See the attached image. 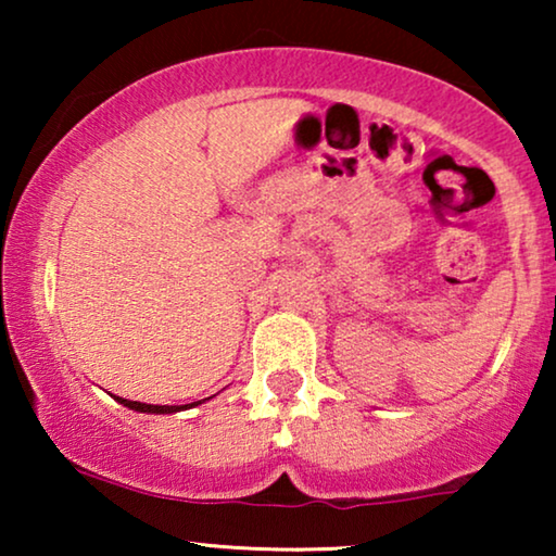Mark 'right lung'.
Masks as SVG:
<instances>
[{
    "label": "right lung",
    "mask_w": 556,
    "mask_h": 556,
    "mask_svg": "<svg viewBox=\"0 0 556 556\" xmlns=\"http://www.w3.org/2000/svg\"><path fill=\"white\" fill-rule=\"evenodd\" d=\"M113 397H116V394H113ZM116 400L128 409H136V413H151V415H172V413H179V409L202 405V400L192 402V405H147V402H134V400H124V397H116Z\"/></svg>",
    "instance_id": "obj_1"
}]
</instances>
